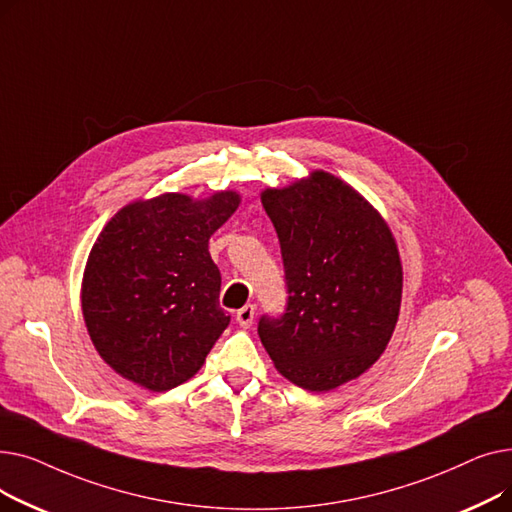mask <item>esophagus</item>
<instances>
[{
    "label": "esophagus",
    "mask_w": 512,
    "mask_h": 512,
    "mask_svg": "<svg viewBox=\"0 0 512 512\" xmlns=\"http://www.w3.org/2000/svg\"><path fill=\"white\" fill-rule=\"evenodd\" d=\"M255 319V307L253 305H245L242 309L236 311V321L242 328H249Z\"/></svg>",
    "instance_id": "obj_1"
}]
</instances>
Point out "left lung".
<instances>
[{
	"label": "left lung",
	"instance_id": "obj_1",
	"mask_svg": "<svg viewBox=\"0 0 512 512\" xmlns=\"http://www.w3.org/2000/svg\"><path fill=\"white\" fill-rule=\"evenodd\" d=\"M261 203L276 228L286 311L259 319V338L286 380L328 392L367 371L392 338L402 265L388 224L353 186L328 172Z\"/></svg>",
	"mask_w": 512,
	"mask_h": 512
}]
</instances>
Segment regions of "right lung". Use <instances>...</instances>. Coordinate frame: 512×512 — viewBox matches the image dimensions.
Returning <instances> with one entry per match:
<instances>
[{
  "mask_svg": "<svg viewBox=\"0 0 512 512\" xmlns=\"http://www.w3.org/2000/svg\"><path fill=\"white\" fill-rule=\"evenodd\" d=\"M238 203L234 191L166 193L122 207L101 230L80 299L97 353L122 378L166 392L205 363L230 324L209 236Z\"/></svg>",
  "mask_w": 512,
  "mask_h": 512,
  "instance_id": "add662e5",
  "label": "right lung"
}]
</instances>
